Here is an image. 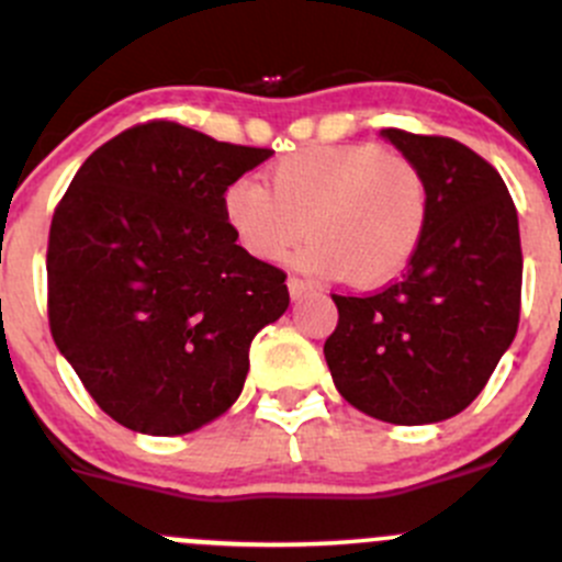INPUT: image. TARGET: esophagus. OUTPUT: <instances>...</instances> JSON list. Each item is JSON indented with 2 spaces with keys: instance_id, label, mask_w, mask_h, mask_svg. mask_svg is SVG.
<instances>
[{
  "instance_id": "obj_1",
  "label": "esophagus",
  "mask_w": 562,
  "mask_h": 562,
  "mask_svg": "<svg viewBox=\"0 0 562 562\" xmlns=\"http://www.w3.org/2000/svg\"><path fill=\"white\" fill-rule=\"evenodd\" d=\"M310 291H313V285H310V282L299 280V277H291V280H288V293H291L293 302H296V299H302V296H307Z\"/></svg>"
}]
</instances>
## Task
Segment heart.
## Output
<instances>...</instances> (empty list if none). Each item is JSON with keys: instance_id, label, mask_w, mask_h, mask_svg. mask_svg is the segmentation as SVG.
<instances>
[{"instance_id": "obj_1", "label": "heart", "mask_w": 562, "mask_h": 562, "mask_svg": "<svg viewBox=\"0 0 562 562\" xmlns=\"http://www.w3.org/2000/svg\"><path fill=\"white\" fill-rule=\"evenodd\" d=\"M269 190L236 179L223 192V217L252 258H288L310 236L302 266L323 280L381 285L422 247L429 184L422 168L375 144L313 146L271 168Z\"/></svg>"}]
</instances>
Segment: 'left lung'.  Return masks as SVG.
Wrapping results in <instances>:
<instances>
[{
	"label": "left lung",
	"instance_id": "1",
	"mask_svg": "<svg viewBox=\"0 0 562 562\" xmlns=\"http://www.w3.org/2000/svg\"><path fill=\"white\" fill-rule=\"evenodd\" d=\"M422 168L429 225L402 280L337 296L323 345L339 394L402 427L462 413L512 348L522 299L519 220L501 173L454 138L381 130Z\"/></svg>",
	"mask_w": 562,
	"mask_h": 562
}]
</instances>
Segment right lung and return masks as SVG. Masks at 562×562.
Segmentation results:
<instances>
[{
    "mask_svg": "<svg viewBox=\"0 0 562 562\" xmlns=\"http://www.w3.org/2000/svg\"><path fill=\"white\" fill-rule=\"evenodd\" d=\"M269 157L138 124L92 151L56 206L50 334L122 427L187 435L239 400L249 345L291 296L285 271L236 245L223 192Z\"/></svg>",
    "mask_w": 562,
    "mask_h": 562,
    "instance_id": "1",
    "label": "right lung"
}]
</instances>
